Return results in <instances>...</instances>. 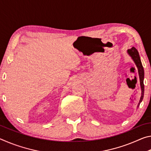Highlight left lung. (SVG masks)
Here are the masks:
<instances>
[{
  "label": "left lung",
  "instance_id": "8db88e82",
  "mask_svg": "<svg viewBox=\"0 0 151 151\" xmlns=\"http://www.w3.org/2000/svg\"><path fill=\"white\" fill-rule=\"evenodd\" d=\"M128 53H129V55L132 57V59H133L134 62L136 64V65L138 68V70H139V78H140V87H141V97H140L139 103L138 104V108L140 105V103H141L142 99H143V96H144V90H145V86H144V83H143V80H144V69H143L141 61H140V58L139 57V52H138L137 50L134 47H132L131 49L128 50Z\"/></svg>",
  "mask_w": 151,
  "mask_h": 151
}]
</instances>
